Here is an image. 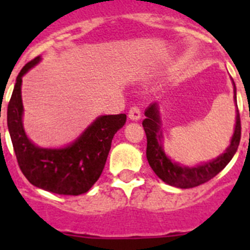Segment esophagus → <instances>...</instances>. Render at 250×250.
<instances>
[{
	"mask_svg": "<svg viewBox=\"0 0 250 250\" xmlns=\"http://www.w3.org/2000/svg\"><path fill=\"white\" fill-rule=\"evenodd\" d=\"M127 116H129L130 120L138 121L139 119L141 118V111H140V109H139L138 106H132V107H130L129 115H127Z\"/></svg>",
	"mask_w": 250,
	"mask_h": 250,
	"instance_id": "esophagus-1",
	"label": "esophagus"
}]
</instances>
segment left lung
<instances>
[{
    "instance_id": "1",
    "label": "left lung",
    "mask_w": 250,
    "mask_h": 250,
    "mask_svg": "<svg viewBox=\"0 0 250 250\" xmlns=\"http://www.w3.org/2000/svg\"><path fill=\"white\" fill-rule=\"evenodd\" d=\"M234 98L237 101L235 85H234ZM145 116H146V119H144V121H143V126H144L147 139L146 158L149 161V165L163 182L169 185H173V187L188 189V188L198 187V185L209 182L210 179H213L216 174H219L227 167V164L231 160L234 154L237 152L238 146H239L242 126H240L239 111L237 110L235 130H234L233 138L230 140V145L228 146V149L225 150L224 154H222L214 160L208 161L202 165H196V167H189L176 164L165 155L163 146H161L163 134H161L160 130V116H159L158 104H151L145 110Z\"/></svg>"
}]
</instances>
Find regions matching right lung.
Returning a JSON list of instances; mask_svg holds the SVG:
<instances>
[{"label":"right lung","mask_w":250,"mask_h":250,"mask_svg":"<svg viewBox=\"0 0 250 250\" xmlns=\"http://www.w3.org/2000/svg\"><path fill=\"white\" fill-rule=\"evenodd\" d=\"M26 63L16 79L7 107V126L22 174L35 187L60 194L80 195L98 182L109 155L111 141L124 126L126 115L99 116L75 143L62 149H43L31 143L22 125V76L40 62Z\"/></svg>","instance_id":"right-lung-1"}]
</instances>
